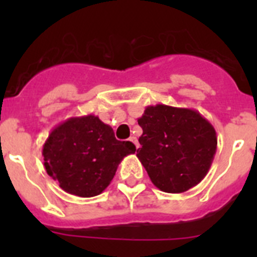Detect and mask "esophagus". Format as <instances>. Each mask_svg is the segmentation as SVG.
<instances>
[{
	"instance_id": "34e87169",
	"label": "esophagus",
	"mask_w": 257,
	"mask_h": 257,
	"mask_svg": "<svg viewBox=\"0 0 257 257\" xmlns=\"http://www.w3.org/2000/svg\"><path fill=\"white\" fill-rule=\"evenodd\" d=\"M130 142L133 143L134 145H135V147H136V149L139 148V143H138V139H136L135 136H133V138H130Z\"/></svg>"
}]
</instances>
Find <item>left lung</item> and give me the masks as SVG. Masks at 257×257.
I'll return each instance as SVG.
<instances>
[{
	"mask_svg": "<svg viewBox=\"0 0 257 257\" xmlns=\"http://www.w3.org/2000/svg\"><path fill=\"white\" fill-rule=\"evenodd\" d=\"M136 157L162 192L183 193L203 180L216 153L212 124L189 108L157 104L145 108Z\"/></svg>",
	"mask_w": 257,
	"mask_h": 257,
	"instance_id": "left-lung-1",
	"label": "left lung"
}]
</instances>
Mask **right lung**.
I'll return each instance as SVG.
<instances>
[{"label":"right lung","instance_id":"obj_1","mask_svg":"<svg viewBox=\"0 0 257 257\" xmlns=\"http://www.w3.org/2000/svg\"><path fill=\"white\" fill-rule=\"evenodd\" d=\"M131 142L115 139L113 128L97 115L70 117L54 127L42 147L49 176L64 192L95 197L105 190L124 157L135 153Z\"/></svg>","mask_w":257,"mask_h":257}]
</instances>
